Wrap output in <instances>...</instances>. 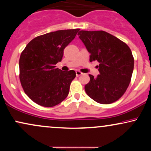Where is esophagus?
<instances>
[{
    "label": "esophagus",
    "mask_w": 151,
    "mask_h": 151,
    "mask_svg": "<svg viewBox=\"0 0 151 151\" xmlns=\"http://www.w3.org/2000/svg\"><path fill=\"white\" fill-rule=\"evenodd\" d=\"M83 73H81V72H79V71H76V75H77V77H79V76L81 75Z\"/></svg>",
    "instance_id": "obj_1"
}]
</instances>
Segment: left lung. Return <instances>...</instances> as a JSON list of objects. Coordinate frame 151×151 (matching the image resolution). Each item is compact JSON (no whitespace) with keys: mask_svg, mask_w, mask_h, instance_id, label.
I'll return each instance as SVG.
<instances>
[{"mask_svg":"<svg viewBox=\"0 0 151 151\" xmlns=\"http://www.w3.org/2000/svg\"><path fill=\"white\" fill-rule=\"evenodd\" d=\"M79 39L90 53V62L98 61L99 74H89L84 86L95 101L109 104L117 101L127 89L132 77L134 60L129 47L105 31L81 30Z\"/></svg>","mask_w":151,"mask_h":151,"instance_id":"left-lung-1","label":"left lung"}]
</instances>
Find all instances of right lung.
<instances>
[{"label":"right lung","instance_id":"right-lung-1","mask_svg":"<svg viewBox=\"0 0 151 151\" xmlns=\"http://www.w3.org/2000/svg\"><path fill=\"white\" fill-rule=\"evenodd\" d=\"M79 31L58 30L38 36L22 52L19 60L20 83L26 94L37 104L52 107L68 96L75 72H63L55 65L62 61L64 50Z\"/></svg>","mask_w":151,"mask_h":151}]
</instances>
